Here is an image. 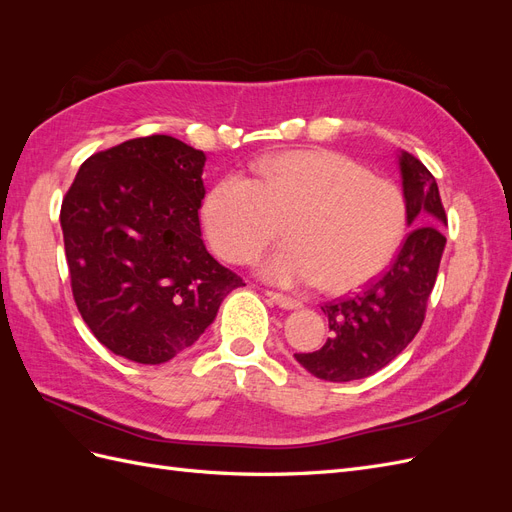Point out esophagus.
Here are the masks:
<instances>
[{
    "mask_svg": "<svg viewBox=\"0 0 512 512\" xmlns=\"http://www.w3.org/2000/svg\"><path fill=\"white\" fill-rule=\"evenodd\" d=\"M265 294H267V297H269L275 305H280V307H284V309H299V307H301V301L288 297V294L273 292V290H267Z\"/></svg>",
    "mask_w": 512,
    "mask_h": 512,
    "instance_id": "esophagus-1",
    "label": "esophagus"
}]
</instances>
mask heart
<instances>
[{"instance_id": "b5f03b06", "label": "heart", "mask_w": 512, "mask_h": 512, "mask_svg": "<svg viewBox=\"0 0 512 512\" xmlns=\"http://www.w3.org/2000/svg\"><path fill=\"white\" fill-rule=\"evenodd\" d=\"M397 185L344 153L299 149L256 162L254 179L226 175L207 192L200 222L213 252L247 262L280 237L258 265L269 282L346 292L391 265L406 235Z\"/></svg>"}]
</instances>
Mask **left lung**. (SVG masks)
I'll return each mask as SVG.
<instances>
[{
  "mask_svg": "<svg viewBox=\"0 0 512 512\" xmlns=\"http://www.w3.org/2000/svg\"><path fill=\"white\" fill-rule=\"evenodd\" d=\"M399 170L412 232L378 280L322 305L331 337L316 352L294 354L320 380L350 382L376 374L412 342L425 320L446 245V213L438 183L421 160L401 151Z\"/></svg>",
  "mask_w": 512,
  "mask_h": 512,
  "instance_id": "1",
  "label": "left lung"
}]
</instances>
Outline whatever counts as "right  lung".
Returning a JSON list of instances; mask_svg holds the SVG:
<instances>
[{"mask_svg":"<svg viewBox=\"0 0 512 512\" xmlns=\"http://www.w3.org/2000/svg\"><path fill=\"white\" fill-rule=\"evenodd\" d=\"M205 153L153 134L87 158L61 203L74 303L100 344L160 365L245 286L200 237Z\"/></svg>","mask_w":512,"mask_h":512,"instance_id":"obj_1","label":"right lung"}]
</instances>
